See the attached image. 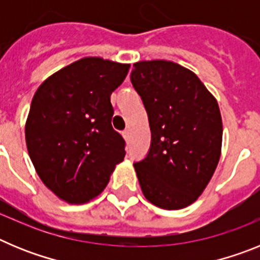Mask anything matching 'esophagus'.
I'll use <instances>...</instances> for the list:
<instances>
[{"label": "esophagus", "instance_id": "1", "mask_svg": "<svg viewBox=\"0 0 260 260\" xmlns=\"http://www.w3.org/2000/svg\"><path fill=\"white\" fill-rule=\"evenodd\" d=\"M122 135H123V138H125L126 142L130 141V130H125V132L122 133Z\"/></svg>", "mask_w": 260, "mask_h": 260}]
</instances>
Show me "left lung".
Returning <instances> with one entry per match:
<instances>
[{
	"label": "left lung",
	"instance_id": "obj_1",
	"mask_svg": "<svg viewBox=\"0 0 260 260\" xmlns=\"http://www.w3.org/2000/svg\"><path fill=\"white\" fill-rule=\"evenodd\" d=\"M130 80L151 128L150 150L134 162L142 191L157 207L180 210L198 199L219 162V105L192 71L174 62H137Z\"/></svg>",
	"mask_w": 260,
	"mask_h": 260
}]
</instances>
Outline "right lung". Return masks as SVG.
Segmentation results:
<instances>
[{"label": "right lung", "instance_id": "1", "mask_svg": "<svg viewBox=\"0 0 260 260\" xmlns=\"http://www.w3.org/2000/svg\"><path fill=\"white\" fill-rule=\"evenodd\" d=\"M130 65L88 57L48 78L32 99L26 143L39 177L69 203H86L109 182L125 157L112 126L110 95Z\"/></svg>", "mask_w": 260, "mask_h": 260}]
</instances>
